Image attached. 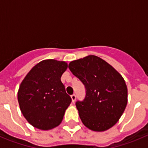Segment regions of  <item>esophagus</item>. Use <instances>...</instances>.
<instances>
[{
    "label": "esophagus",
    "mask_w": 148,
    "mask_h": 148,
    "mask_svg": "<svg viewBox=\"0 0 148 148\" xmlns=\"http://www.w3.org/2000/svg\"><path fill=\"white\" fill-rule=\"evenodd\" d=\"M71 99H72V101H73V102H75V99H76V95H75V94H73V95H71Z\"/></svg>",
    "instance_id": "34e87169"
}]
</instances>
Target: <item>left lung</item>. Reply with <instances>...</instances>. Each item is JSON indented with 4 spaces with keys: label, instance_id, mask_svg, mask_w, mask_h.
Returning <instances> with one entry per match:
<instances>
[{
    "label": "left lung",
    "instance_id": "8db88e82",
    "mask_svg": "<svg viewBox=\"0 0 148 148\" xmlns=\"http://www.w3.org/2000/svg\"><path fill=\"white\" fill-rule=\"evenodd\" d=\"M68 67L85 87L84 100L75 102L84 125L99 132L112 127L127 103V88L122 76L95 56L71 61Z\"/></svg>",
    "mask_w": 148,
    "mask_h": 148
}]
</instances>
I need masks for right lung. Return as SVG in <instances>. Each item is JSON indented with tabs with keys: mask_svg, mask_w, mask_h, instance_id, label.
<instances>
[{
	"mask_svg": "<svg viewBox=\"0 0 148 148\" xmlns=\"http://www.w3.org/2000/svg\"><path fill=\"white\" fill-rule=\"evenodd\" d=\"M67 68L64 61H40L26 75L18 92L22 114L30 125L50 130L60 125L72 99L61 77Z\"/></svg>",
	"mask_w": 148,
	"mask_h": 148,
	"instance_id": "right-lung-1",
	"label": "right lung"
}]
</instances>
